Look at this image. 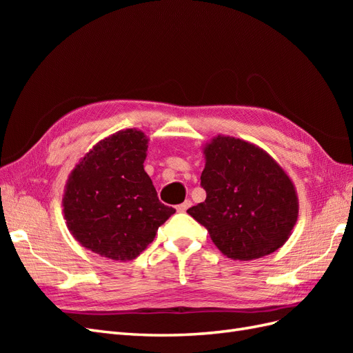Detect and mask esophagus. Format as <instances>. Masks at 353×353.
I'll return each mask as SVG.
<instances>
[{
  "instance_id": "esophagus-1",
  "label": "esophagus",
  "mask_w": 353,
  "mask_h": 353,
  "mask_svg": "<svg viewBox=\"0 0 353 353\" xmlns=\"http://www.w3.org/2000/svg\"><path fill=\"white\" fill-rule=\"evenodd\" d=\"M191 205H193V203H191V200H185L184 203H181V205L176 206V210L178 212H185Z\"/></svg>"
}]
</instances>
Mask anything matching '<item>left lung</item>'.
<instances>
[{"label": "left lung", "instance_id": "obj_1", "mask_svg": "<svg viewBox=\"0 0 353 353\" xmlns=\"http://www.w3.org/2000/svg\"><path fill=\"white\" fill-rule=\"evenodd\" d=\"M201 187L206 200L187 210L234 261L280 249L292 236L299 199L290 176L263 148L230 135L203 145Z\"/></svg>", "mask_w": 353, "mask_h": 353}]
</instances>
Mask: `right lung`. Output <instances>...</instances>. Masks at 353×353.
I'll list each match as a JSON object with an SVG mask.
<instances>
[{"label": "right lung", "instance_id": "add662e5", "mask_svg": "<svg viewBox=\"0 0 353 353\" xmlns=\"http://www.w3.org/2000/svg\"><path fill=\"white\" fill-rule=\"evenodd\" d=\"M148 138L135 128L95 144L65 185L63 215L74 240L112 261H132L175 213L159 201L144 170Z\"/></svg>", "mask_w": 353, "mask_h": 353}]
</instances>
